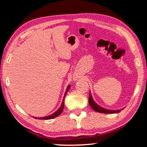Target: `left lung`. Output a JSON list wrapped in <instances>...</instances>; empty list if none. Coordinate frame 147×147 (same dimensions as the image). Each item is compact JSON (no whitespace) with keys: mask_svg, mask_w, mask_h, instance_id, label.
<instances>
[{"mask_svg":"<svg viewBox=\"0 0 147 147\" xmlns=\"http://www.w3.org/2000/svg\"><path fill=\"white\" fill-rule=\"evenodd\" d=\"M89 105L91 107V108L93 109L94 111H96V112L102 113H119L121 109H119V110H111V109H108L106 108H104L100 106H99L98 104H96L94 100H93V97H92L91 92H89ZM124 109V108H123Z\"/></svg>","mask_w":147,"mask_h":147,"instance_id":"obj_1","label":"left lung"}]
</instances>
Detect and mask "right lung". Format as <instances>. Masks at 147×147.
I'll return each instance as SVG.
<instances>
[{
    "instance_id": "right-lung-1",
    "label": "right lung",
    "mask_w": 147,
    "mask_h": 147,
    "mask_svg": "<svg viewBox=\"0 0 147 147\" xmlns=\"http://www.w3.org/2000/svg\"><path fill=\"white\" fill-rule=\"evenodd\" d=\"M70 88H71V85H69L67 86V88L66 91H65V94H64L63 100H62L61 106L59 107V108L58 109V110H57L56 111H55V112H54V113H53V114H51V115H48V116L43 117H33L35 118V119H41V120H49V119H52L55 118V117H58V115H60V114L62 113V111H63V108H64L65 97L66 94L67 93V92L69 90V89H70Z\"/></svg>"
}]
</instances>
